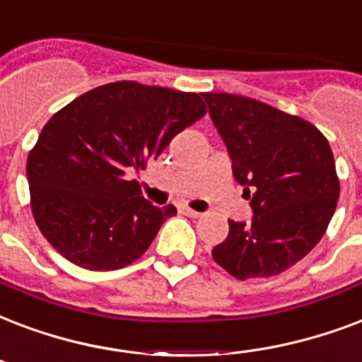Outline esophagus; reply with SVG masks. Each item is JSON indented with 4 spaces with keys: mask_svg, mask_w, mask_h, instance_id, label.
I'll use <instances>...</instances> for the list:
<instances>
[{
    "mask_svg": "<svg viewBox=\"0 0 362 362\" xmlns=\"http://www.w3.org/2000/svg\"><path fill=\"white\" fill-rule=\"evenodd\" d=\"M182 212H184V214H186V216H189V218H199L201 216V212L193 211V209H189V206H182Z\"/></svg>",
    "mask_w": 362,
    "mask_h": 362,
    "instance_id": "34e87169",
    "label": "esophagus"
}]
</instances>
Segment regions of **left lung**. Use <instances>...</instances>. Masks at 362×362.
<instances>
[{
	"instance_id": "obj_1",
	"label": "left lung",
	"mask_w": 362,
	"mask_h": 362,
	"mask_svg": "<svg viewBox=\"0 0 362 362\" xmlns=\"http://www.w3.org/2000/svg\"><path fill=\"white\" fill-rule=\"evenodd\" d=\"M201 96L255 211L250 224L230 220L212 258L235 279L279 275L321 241L336 211L340 180L328 140L310 121L255 98Z\"/></svg>"
}]
</instances>
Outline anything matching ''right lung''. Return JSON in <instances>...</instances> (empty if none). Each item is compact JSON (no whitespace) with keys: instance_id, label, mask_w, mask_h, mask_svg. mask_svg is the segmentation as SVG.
<instances>
[{"instance_id":"right-lung-1","label":"right lung","mask_w":362,"mask_h":362,"mask_svg":"<svg viewBox=\"0 0 362 362\" xmlns=\"http://www.w3.org/2000/svg\"><path fill=\"white\" fill-rule=\"evenodd\" d=\"M205 114L197 93L138 81L107 83L59 110L26 161L30 206L43 237L90 272L138 260L176 209L146 201L129 173L144 169Z\"/></svg>"}]
</instances>
